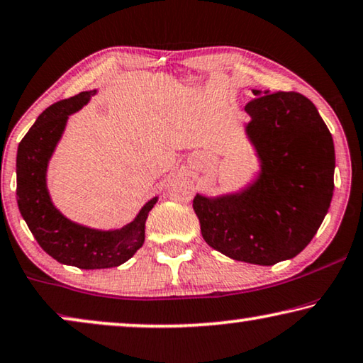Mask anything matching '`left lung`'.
<instances>
[{
    "mask_svg": "<svg viewBox=\"0 0 363 363\" xmlns=\"http://www.w3.org/2000/svg\"><path fill=\"white\" fill-rule=\"evenodd\" d=\"M245 135L258 172L238 191L196 194L192 207L208 247L252 264L294 258L308 247L334 194L335 151L311 100L294 91L252 90Z\"/></svg>",
    "mask_w": 363,
    "mask_h": 363,
    "instance_id": "obj_1",
    "label": "left lung"
}]
</instances>
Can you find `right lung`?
Wrapping results in <instances>:
<instances>
[{"instance_id": "1", "label": "right lung", "mask_w": 363, "mask_h": 363, "mask_svg": "<svg viewBox=\"0 0 363 363\" xmlns=\"http://www.w3.org/2000/svg\"><path fill=\"white\" fill-rule=\"evenodd\" d=\"M95 94L96 89L80 91L45 108L19 143L16 156V199L24 222L45 253L80 269L113 268L128 262L145 243L146 218L157 202V197H152L130 223L111 230L82 225L54 206L48 187L49 161L69 116Z\"/></svg>"}]
</instances>
